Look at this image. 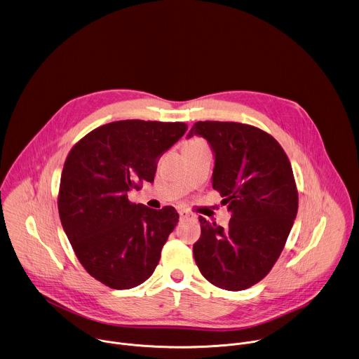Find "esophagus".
I'll return each instance as SVG.
<instances>
[{
    "mask_svg": "<svg viewBox=\"0 0 359 359\" xmlns=\"http://www.w3.org/2000/svg\"><path fill=\"white\" fill-rule=\"evenodd\" d=\"M179 215H180V219H182V221L189 219L190 217H193L190 212H187V211H184V210H180V211H179Z\"/></svg>",
    "mask_w": 359,
    "mask_h": 359,
    "instance_id": "1",
    "label": "esophagus"
}]
</instances>
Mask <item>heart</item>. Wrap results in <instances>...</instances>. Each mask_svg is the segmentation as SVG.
<instances>
[{
	"label": "heart",
	"instance_id": "heart-1",
	"mask_svg": "<svg viewBox=\"0 0 359 359\" xmlns=\"http://www.w3.org/2000/svg\"><path fill=\"white\" fill-rule=\"evenodd\" d=\"M194 142H201V140H197V138H194V140H191V141H189L187 144H194Z\"/></svg>",
	"mask_w": 359,
	"mask_h": 359
}]
</instances>
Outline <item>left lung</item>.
Segmentation results:
<instances>
[{
	"mask_svg": "<svg viewBox=\"0 0 359 359\" xmlns=\"http://www.w3.org/2000/svg\"><path fill=\"white\" fill-rule=\"evenodd\" d=\"M194 134L215 154L212 187L232 212L226 228L198 217L196 264L212 285L243 291L271 271L297 218L292 166L278 141L250 124L197 121L187 137Z\"/></svg>",
	"mask_w": 359,
	"mask_h": 359,
	"instance_id": "1",
	"label": "left lung"
}]
</instances>
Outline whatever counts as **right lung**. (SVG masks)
<instances>
[{"label":"right lung","mask_w":359,"mask_h":359,"mask_svg":"<svg viewBox=\"0 0 359 359\" xmlns=\"http://www.w3.org/2000/svg\"><path fill=\"white\" fill-rule=\"evenodd\" d=\"M186 130L180 121H113L67 155L57 198L61 225L82 267L109 288H134L159 263L179 214L131 203L128 191L154 182L159 158Z\"/></svg>","instance_id":"add662e5"}]
</instances>
